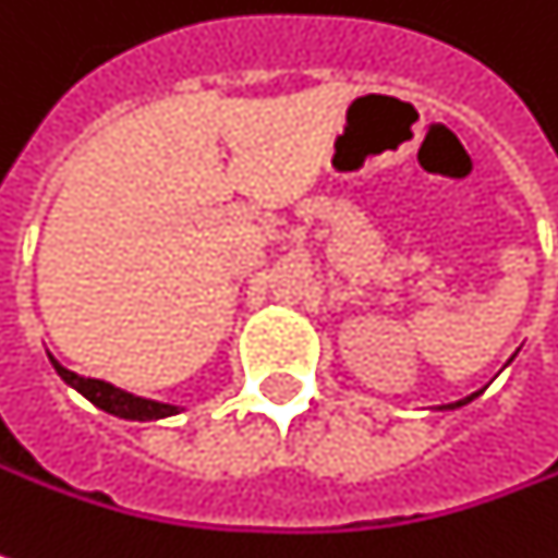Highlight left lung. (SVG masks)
<instances>
[{
  "label": "left lung",
  "instance_id": "obj_1",
  "mask_svg": "<svg viewBox=\"0 0 558 558\" xmlns=\"http://www.w3.org/2000/svg\"><path fill=\"white\" fill-rule=\"evenodd\" d=\"M480 392H482V390H480ZM480 392H473V396H466V399H461V402H451V405H445V409H461V405H466V402H473V399H476Z\"/></svg>",
  "mask_w": 558,
  "mask_h": 558
}]
</instances>
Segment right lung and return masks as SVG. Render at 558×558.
Segmentation results:
<instances>
[{
  "mask_svg": "<svg viewBox=\"0 0 558 558\" xmlns=\"http://www.w3.org/2000/svg\"><path fill=\"white\" fill-rule=\"evenodd\" d=\"M51 359V365H54V372L73 387L78 390L92 405L97 409H104L107 414H116V417H125V421H159V417H171V414H178V405H166V402H153V399H141V396H131V392L119 390L113 384H107V380H97V377H78L76 372H70V368H63L61 362L54 356Z\"/></svg>",
  "mask_w": 558,
  "mask_h": 558,
  "instance_id": "add662e5",
  "label": "right lung"
}]
</instances>
